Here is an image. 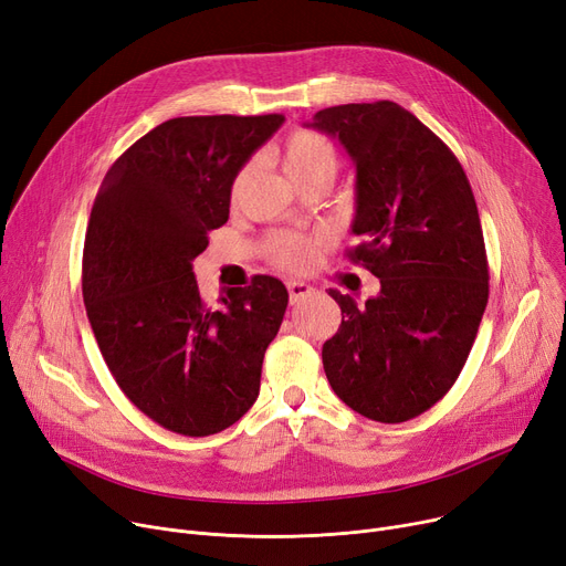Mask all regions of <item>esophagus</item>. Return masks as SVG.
I'll return each instance as SVG.
<instances>
[{"label": "esophagus", "mask_w": 566, "mask_h": 566, "mask_svg": "<svg viewBox=\"0 0 566 566\" xmlns=\"http://www.w3.org/2000/svg\"><path fill=\"white\" fill-rule=\"evenodd\" d=\"M286 289H289V301H291V305L293 303H298V301H303V298H307V295H312V286L310 284H305V282H289L286 284Z\"/></svg>", "instance_id": "esophagus-1"}]
</instances>
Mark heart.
<instances>
[{"label": "heart", "mask_w": 566, "mask_h": 566, "mask_svg": "<svg viewBox=\"0 0 566 566\" xmlns=\"http://www.w3.org/2000/svg\"><path fill=\"white\" fill-rule=\"evenodd\" d=\"M282 167L286 176L295 186H303L307 181H314V178H335L337 174V151L335 146L325 139L323 135L314 130H293L284 144H282ZM254 171V165H245L241 171L235 174L233 184H231V197H241L245 190L250 176ZM318 241L312 235L303 233H277L271 245H268V254L271 259L289 268V271H305V268L312 265L314 254H316Z\"/></svg>", "instance_id": "b5f03b06"}]
</instances>
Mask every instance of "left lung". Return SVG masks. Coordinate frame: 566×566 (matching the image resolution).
Masks as SVG:
<instances>
[{
	"label": "left lung",
	"mask_w": 566,
	"mask_h": 566,
	"mask_svg": "<svg viewBox=\"0 0 566 566\" xmlns=\"http://www.w3.org/2000/svg\"><path fill=\"white\" fill-rule=\"evenodd\" d=\"M355 165L353 263L380 280L358 307L337 289V335L323 344L335 395L369 420L399 424L459 378L489 303L484 233L468 176L438 135L392 101L314 114Z\"/></svg>",
	"instance_id": "1"
}]
</instances>
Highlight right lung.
I'll return each instance as SVG.
<instances>
[{
    "mask_svg": "<svg viewBox=\"0 0 566 566\" xmlns=\"http://www.w3.org/2000/svg\"><path fill=\"white\" fill-rule=\"evenodd\" d=\"M282 122L169 118L118 156L96 195L82 256L86 316L118 388L174 433H220L259 397L286 286L254 275L208 305L192 261L229 220L235 174Z\"/></svg>",
    "mask_w": 566,
    "mask_h": 566,
    "instance_id": "right-lung-1",
    "label": "right lung"
}]
</instances>
